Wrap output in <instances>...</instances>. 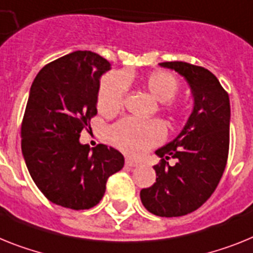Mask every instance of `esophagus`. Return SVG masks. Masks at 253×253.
I'll use <instances>...</instances> for the list:
<instances>
[{
	"label": "esophagus",
	"instance_id": "esophagus-1",
	"mask_svg": "<svg viewBox=\"0 0 253 253\" xmlns=\"http://www.w3.org/2000/svg\"><path fill=\"white\" fill-rule=\"evenodd\" d=\"M126 166L127 167H137L139 166V162H136V161H132V159H130V158H126Z\"/></svg>",
	"mask_w": 253,
	"mask_h": 253
}]
</instances>
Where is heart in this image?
<instances>
[{
    "label": "heart",
    "mask_w": 253,
    "mask_h": 253,
    "mask_svg": "<svg viewBox=\"0 0 253 253\" xmlns=\"http://www.w3.org/2000/svg\"><path fill=\"white\" fill-rule=\"evenodd\" d=\"M146 90L162 103V108L169 114L180 112L173 103L179 92L177 78L169 72H153L144 81ZM127 94V82L122 74L110 73L101 81L97 95V109L103 116H116L123 107ZM165 127L159 121H141L125 118L110 130V141L114 146L130 156H141L144 152L161 143L165 137Z\"/></svg>",
    "instance_id": "obj_1"
}]
</instances>
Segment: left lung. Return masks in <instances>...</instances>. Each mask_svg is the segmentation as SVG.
<instances>
[{
  "instance_id": "8db88e82",
  "label": "left lung",
  "mask_w": 253,
  "mask_h": 253,
  "mask_svg": "<svg viewBox=\"0 0 253 253\" xmlns=\"http://www.w3.org/2000/svg\"><path fill=\"white\" fill-rule=\"evenodd\" d=\"M185 78L194 107L181 132L156 150L161 162L157 177L140 192L144 207L153 215L176 217L199 209L215 192L229 154L230 101L215 74L184 61L159 63ZM173 158L176 163L168 165Z\"/></svg>"
}]
</instances>
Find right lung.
Masks as SVG:
<instances>
[{"label":"right lung","instance_id":"1","mask_svg":"<svg viewBox=\"0 0 253 253\" xmlns=\"http://www.w3.org/2000/svg\"><path fill=\"white\" fill-rule=\"evenodd\" d=\"M109 61L91 51H74L44 65L36 76L22 122V152L32 179L58 206L88 210L103 198L107 180L125 158L99 144L80 143L96 116L100 77Z\"/></svg>","mask_w":253,"mask_h":253}]
</instances>
